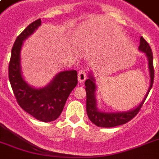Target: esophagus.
Segmentation results:
<instances>
[{"label":"esophagus","mask_w":159,"mask_h":159,"mask_svg":"<svg viewBox=\"0 0 159 159\" xmlns=\"http://www.w3.org/2000/svg\"><path fill=\"white\" fill-rule=\"evenodd\" d=\"M77 77H78V82L80 83H83L85 82V80L87 78V76H86V72H85L84 70H80L79 72H78Z\"/></svg>","instance_id":"1"}]
</instances>
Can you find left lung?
Masks as SVG:
<instances>
[{
  "mask_svg": "<svg viewBox=\"0 0 159 159\" xmlns=\"http://www.w3.org/2000/svg\"><path fill=\"white\" fill-rule=\"evenodd\" d=\"M140 44L139 49L143 53H145L148 60V68L150 72V87L148 88V92L146 93L143 100L140 104L135 109L127 112H115V113H105L98 111L96 102L95 92L97 89L95 84L94 77L92 74H89V78L86 80L85 86H86V92H87V113L89 117L90 120L95 124L98 127H104V128H111L116 126L126 124L131 120L139 112L141 107L145 102L151 88L153 87V79H154V68H153V57L152 49L147 41L140 37Z\"/></svg>",
  "mask_w": 159,
  "mask_h": 159,
  "instance_id": "left-lung-1",
  "label": "left lung"
}]
</instances>
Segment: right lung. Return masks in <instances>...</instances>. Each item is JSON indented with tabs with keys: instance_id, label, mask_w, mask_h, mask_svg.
Listing matches in <instances>:
<instances>
[{
	"instance_id": "right-lung-1",
	"label": "right lung",
	"mask_w": 159,
	"mask_h": 159,
	"mask_svg": "<svg viewBox=\"0 0 159 159\" xmlns=\"http://www.w3.org/2000/svg\"><path fill=\"white\" fill-rule=\"evenodd\" d=\"M41 25L38 19L29 25L16 38L9 62V80L19 106L30 116L43 122H51L61 115L67 97L77 84V72H59L47 87L35 89L24 81L20 72V49L23 41Z\"/></svg>"
}]
</instances>
